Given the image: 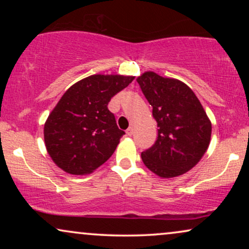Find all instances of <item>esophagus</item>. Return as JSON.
Listing matches in <instances>:
<instances>
[{"mask_svg": "<svg viewBox=\"0 0 249 249\" xmlns=\"http://www.w3.org/2000/svg\"><path fill=\"white\" fill-rule=\"evenodd\" d=\"M134 130H135L134 127H129L127 129V135L128 136H132V135H134Z\"/></svg>", "mask_w": 249, "mask_h": 249, "instance_id": "1", "label": "esophagus"}]
</instances>
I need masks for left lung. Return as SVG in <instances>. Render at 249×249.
Here are the masks:
<instances>
[{
	"instance_id": "1",
	"label": "left lung",
	"mask_w": 249,
	"mask_h": 249,
	"mask_svg": "<svg viewBox=\"0 0 249 249\" xmlns=\"http://www.w3.org/2000/svg\"><path fill=\"white\" fill-rule=\"evenodd\" d=\"M158 124V139L142 153L146 168L161 178L192 170L209 148L212 124L195 93L185 83L146 71L137 78Z\"/></svg>"
}]
</instances>
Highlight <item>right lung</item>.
<instances>
[{
  "label": "right lung",
  "instance_id": "1",
  "mask_svg": "<svg viewBox=\"0 0 249 249\" xmlns=\"http://www.w3.org/2000/svg\"><path fill=\"white\" fill-rule=\"evenodd\" d=\"M134 76L93 74L62 95L44 124V142L52 161L64 172L89 175L113 154L124 131L107 104Z\"/></svg>",
  "mask_w": 249,
  "mask_h": 249
}]
</instances>
